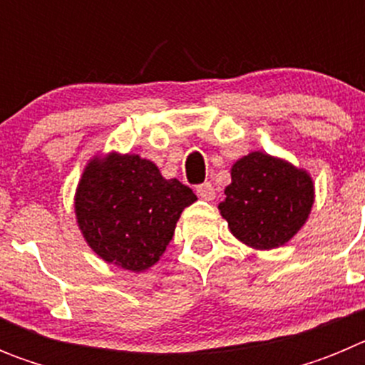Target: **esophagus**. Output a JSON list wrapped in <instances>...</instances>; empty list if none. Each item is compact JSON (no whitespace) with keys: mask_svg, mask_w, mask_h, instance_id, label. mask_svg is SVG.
<instances>
[{"mask_svg":"<svg viewBox=\"0 0 365 365\" xmlns=\"http://www.w3.org/2000/svg\"><path fill=\"white\" fill-rule=\"evenodd\" d=\"M195 192H197L199 197L205 199V201H214L215 199V188L212 186V182H202V185H199L197 188H195Z\"/></svg>","mask_w":365,"mask_h":365,"instance_id":"34e87169","label":"esophagus"}]
</instances>
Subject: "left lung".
<instances>
[{"instance_id":"1","label":"left lung","mask_w":365,"mask_h":365,"mask_svg":"<svg viewBox=\"0 0 365 365\" xmlns=\"http://www.w3.org/2000/svg\"><path fill=\"white\" fill-rule=\"evenodd\" d=\"M232 182L219 212L235 240L256 250L278 248L302 230L314 205L307 170L289 160L252 151L235 160Z\"/></svg>"}]
</instances>
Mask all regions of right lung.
Returning <instances> with one entry per match:
<instances>
[{"label":"right lung","mask_w":365,"mask_h":365,"mask_svg":"<svg viewBox=\"0 0 365 365\" xmlns=\"http://www.w3.org/2000/svg\"><path fill=\"white\" fill-rule=\"evenodd\" d=\"M197 195L135 153L95 155L74 193V215L98 257L131 272L153 267Z\"/></svg>","instance_id":"add662e5"}]
</instances>
